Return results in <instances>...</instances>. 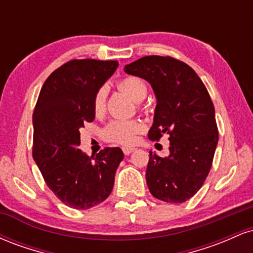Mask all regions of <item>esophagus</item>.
Listing matches in <instances>:
<instances>
[{
	"mask_svg": "<svg viewBox=\"0 0 253 253\" xmlns=\"http://www.w3.org/2000/svg\"><path fill=\"white\" fill-rule=\"evenodd\" d=\"M123 151H124L125 155L128 156L133 152V151H134V149H133V147H123Z\"/></svg>",
	"mask_w": 253,
	"mask_h": 253,
	"instance_id": "obj_1",
	"label": "esophagus"
}]
</instances>
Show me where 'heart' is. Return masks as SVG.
<instances>
[{
    "label": "heart",
    "instance_id": "b5f03b06",
    "mask_svg": "<svg viewBox=\"0 0 253 253\" xmlns=\"http://www.w3.org/2000/svg\"><path fill=\"white\" fill-rule=\"evenodd\" d=\"M118 86L126 92L130 98L141 101L147 94V86L143 80L138 77H126L119 82ZM107 89L102 86L96 91L92 101V109L96 115L103 114L106 110ZM144 128L143 124L135 120H114L104 129L107 140L121 145H130L135 141L136 134Z\"/></svg>",
    "mask_w": 253,
    "mask_h": 253
}]
</instances>
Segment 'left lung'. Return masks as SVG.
Instances as JSON below:
<instances>
[{
	"label": "left lung",
	"mask_w": 253,
	"mask_h": 253,
	"mask_svg": "<svg viewBox=\"0 0 253 253\" xmlns=\"http://www.w3.org/2000/svg\"><path fill=\"white\" fill-rule=\"evenodd\" d=\"M124 70L147 81L156 95L149 138L170 135L169 156L162 158L150 151L149 190L164 202H185L207 178L219 139L210 94L196 72L175 58L146 56Z\"/></svg>",
	"instance_id": "8db88e82"
}]
</instances>
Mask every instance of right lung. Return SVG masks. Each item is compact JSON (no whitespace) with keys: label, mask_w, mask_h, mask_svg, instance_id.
Listing matches in <instances>:
<instances>
[{"label":"right lung","mask_w":253,"mask_h":253,"mask_svg":"<svg viewBox=\"0 0 253 253\" xmlns=\"http://www.w3.org/2000/svg\"><path fill=\"white\" fill-rule=\"evenodd\" d=\"M118 66L117 60H70L52 72L38 97L34 162L54 195L75 210H88L110 195L124 159L120 147H106L95 158L78 149L80 128L95 119V94Z\"/></svg>","instance_id":"1"}]
</instances>
